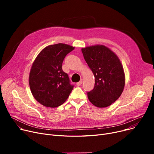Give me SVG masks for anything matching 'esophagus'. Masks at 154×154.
<instances>
[{"label":"esophagus","instance_id":"34e87169","mask_svg":"<svg viewBox=\"0 0 154 154\" xmlns=\"http://www.w3.org/2000/svg\"><path fill=\"white\" fill-rule=\"evenodd\" d=\"M82 79H80V81H79V82H77V83L76 84V85H77V86H80V85H82Z\"/></svg>","mask_w":154,"mask_h":154}]
</instances>
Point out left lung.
<instances>
[{"label": "left lung", "mask_w": 154, "mask_h": 154, "mask_svg": "<svg viewBox=\"0 0 154 154\" xmlns=\"http://www.w3.org/2000/svg\"><path fill=\"white\" fill-rule=\"evenodd\" d=\"M82 52L95 77V85L87 92L88 99L95 106L108 107L122 94L125 74L117 55L103 45L82 48Z\"/></svg>", "instance_id": "8db88e82"}]
</instances>
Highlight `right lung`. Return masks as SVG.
<instances>
[{
    "mask_svg": "<svg viewBox=\"0 0 154 154\" xmlns=\"http://www.w3.org/2000/svg\"><path fill=\"white\" fill-rule=\"evenodd\" d=\"M74 47L57 44L45 47L37 56L30 71L29 82L35 99L47 107H57L67 99L74 85L62 69L64 58Z\"/></svg>",
    "mask_w": 154,
    "mask_h": 154,
    "instance_id": "right-lung-1",
    "label": "right lung"
}]
</instances>
